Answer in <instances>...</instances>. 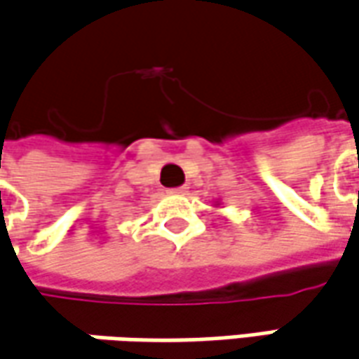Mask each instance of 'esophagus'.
<instances>
[{
    "label": "esophagus",
    "mask_w": 359,
    "mask_h": 359,
    "mask_svg": "<svg viewBox=\"0 0 359 359\" xmlns=\"http://www.w3.org/2000/svg\"><path fill=\"white\" fill-rule=\"evenodd\" d=\"M170 193H177V195H182V193H187V187H177V189H170Z\"/></svg>",
    "instance_id": "esophagus-1"
}]
</instances>
